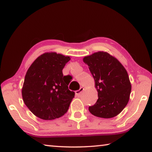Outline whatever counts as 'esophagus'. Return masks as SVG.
Listing matches in <instances>:
<instances>
[{"label": "esophagus", "instance_id": "34e87169", "mask_svg": "<svg viewBox=\"0 0 152 152\" xmlns=\"http://www.w3.org/2000/svg\"><path fill=\"white\" fill-rule=\"evenodd\" d=\"M83 90H84V88H82V87H81V88H80L79 90H78V91H76V96H79L80 95L81 92H82V91H83Z\"/></svg>", "mask_w": 152, "mask_h": 152}]
</instances>
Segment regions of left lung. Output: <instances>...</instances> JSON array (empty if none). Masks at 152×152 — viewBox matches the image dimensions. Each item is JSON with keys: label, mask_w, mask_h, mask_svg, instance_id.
<instances>
[{"label": "left lung", "mask_w": 152, "mask_h": 152, "mask_svg": "<svg viewBox=\"0 0 152 152\" xmlns=\"http://www.w3.org/2000/svg\"><path fill=\"white\" fill-rule=\"evenodd\" d=\"M83 61L94 79L99 96L89 111L105 119L117 116L127 104L132 91L127 70L117 58L104 51L85 56Z\"/></svg>", "instance_id": "1"}]
</instances>
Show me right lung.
Wrapping results in <instances>:
<instances>
[{
  "label": "right lung",
  "instance_id": "1",
  "mask_svg": "<svg viewBox=\"0 0 152 152\" xmlns=\"http://www.w3.org/2000/svg\"><path fill=\"white\" fill-rule=\"evenodd\" d=\"M69 56L43 53L28 69L22 88L23 102L36 117L43 120L61 117L68 111L75 93L68 89V76L62 70Z\"/></svg>",
  "mask_w": 152,
  "mask_h": 152
}]
</instances>
